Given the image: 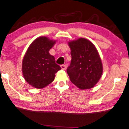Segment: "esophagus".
I'll use <instances>...</instances> for the list:
<instances>
[{
	"instance_id": "1",
	"label": "esophagus",
	"mask_w": 129,
	"mask_h": 129,
	"mask_svg": "<svg viewBox=\"0 0 129 129\" xmlns=\"http://www.w3.org/2000/svg\"><path fill=\"white\" fill-rule=\"evenodd\" d=\"M61 69L62 70H65L66 69V66L65 64H63V65H61Z\"/></svg>"
}]
</instances>
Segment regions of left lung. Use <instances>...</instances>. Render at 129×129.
I'll return each instance as SVG.
<instances>
[{"mask_svg": "<svg viewBox=\"0 0 129 129\" xmlns=\"http://www.w3.org/2000/svg\"><path fill=\"white\" fill-rule=\"evenodd\" d=\"M72 60L67 73L73 84L81 90L93 88L103 72L101 58L92 42L80 38L68 42Z\"/></svg>", "mask_w": 129, "mask_h": 129, "instance_id": "1", "label": "left lung"}]
</instances>
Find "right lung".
Returning a JSON list of instances; mask_svg holds the SVG:
<instances>
[{
    "label": "right lung",
    "instance_id": "right-lung-1",
    "mask_svg": "<svg viewBox=\"0 0 129 129\" xmlns=\"http://www.w3.org/2000/svg\"><path fill=\"white\" fill-rule=\"evenodd\" d=\"M56 40L40 36L28 47L22 60V73L28 84L36 89H43L54 80L56 73L61 69L49 50Z\"/></svg>",
    "mask_w": 129,
    "mask_h": 129
}]
</instances>
